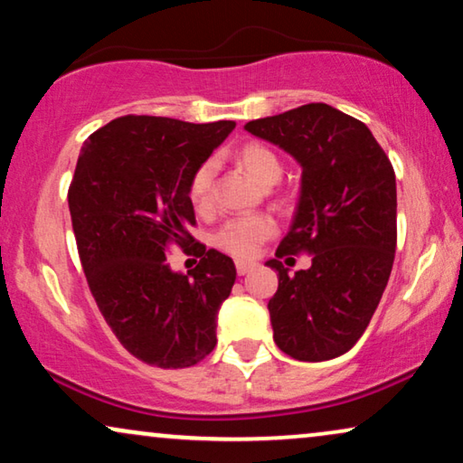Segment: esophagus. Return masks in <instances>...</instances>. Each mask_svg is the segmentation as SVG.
Returning <instances> with one entry per match:
<instances>
[{"mask_svg": "<svg viewBox=\"0 0 463 463\" xmlns=\"http://www.w3.org/2000/svg\"><path fill=\"white\" fill-rule=\"evenodd\" d=\"M256 264L254 262H248V260H237V273L239 275H248L251 269H254Z\"/></svg>", "mask_w": 463, "mask_h": 463, "instance_id": "esophagus-1", "label": "esophagus"}]
</instances>
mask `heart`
<instances>
[{
	"label": "heart",
	"mask_w": 463,
	"mask_h": 463,
	"mask_svg": "<svg viewBox=\"0 0 463 463\" xmlns=\"http://www.w3.org/2000/svg\"><path fill=\"white\" fill-rule=\"evenodd\" d=\"M237 163L260 184V186H270V184L279 182L283 174V165L277 154L269 146L260 141H250L241 150L237 152ZM215 175V163L205 160L199 165L190 177L188 196L196 209H205L212 203V186ZM275 224L273 220L262 213L239 215V218L228 220L224 226L215 232L213 243L220 250L228 251L235 258H251L260 250V245L273 235Z\"/></svg>",
	"instance_id": "obj_1"
}]
</instances>
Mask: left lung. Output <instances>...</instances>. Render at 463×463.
<instances>
[{
    "mask_svg": "<svg viewBox=\"0 0 463 463\" xmlns=\"http://www.w3.org/2000/svg\"><path fill=\"white\" fill-rule=\"evenodd\" d=\"M245 131L279 146L303 169L292 226L267 267L273 338L300 362L354 347L371 324L396 251V175L371 128L328 103L251 120ZM309 250L312 267L289 274L283 255Z\"/></svg>",
    "mask_w": 463,
    "mask_h": 463,
    "instance_id": "1",
    "label": "left lung"
}]
</instances>
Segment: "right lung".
Masks as SVG:
<instances>
[{
  "mask_svg": "<svg viewBox=\"0 0 463 463\" xmlns=\"http://www.w3.org/2000/svg\"><path fill=\"white\" fill-rule=\"evenodd\" d=\"M232 128V120L122 116L78 156L67 201L86 281L122 347L150 366H194L218 343L235 262L196 243L201 262L184 275L171 270L167 248L194 243L190 177Z\"/></svg>",
  "mask_w": 463,
  "mask_h": 463,
  "instance_id": "add662e5",
  "label": "right lung"
}]
</instances>
